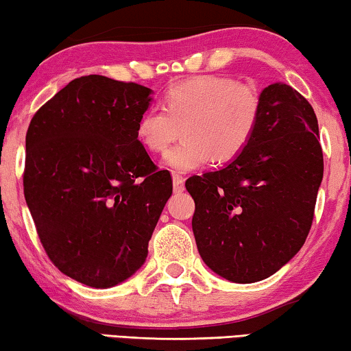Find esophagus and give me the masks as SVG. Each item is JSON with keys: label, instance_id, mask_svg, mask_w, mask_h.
Wrapping results in <instances>:
<instances>
[{"label": "esophagus", "instance_id": "34e87169", "mask_svg": "<svg viewBox=\"0 0 351 351\" xmlns=\"http://www.w3.org/2000/svg\"><path fill=\"white\" fill-rule=\"evenodd\" d=\"M172 184H174V191L180 193L185 190V179L180 174H172Z\"/></svg>", "mask_w": 351, "mask_h": 351}]
</instances>
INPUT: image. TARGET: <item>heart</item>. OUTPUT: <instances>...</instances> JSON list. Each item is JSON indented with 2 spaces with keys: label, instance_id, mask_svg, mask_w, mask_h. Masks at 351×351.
Here are the masks:
<instances>
[{
  "label": "heart",
  "instance_id": "heart-1",
  "mask_svg": "<svg viewBox=\"0 0 351 351\" xmlns=\"http://www.w3.org/2000/svg\"><path fill=\"white\" fill-rule=\"evenodd\" d=\"M165 107L142 113L137 138L148 152H165L184 128L185 138L165 155L176 171H191L214 158L227 162L249 145L262 114V99L252 84L230 76L204 75L171 86Z\"/></svg>",
  "mask_w": 351,
  "mask_h": 351
}]
</instances>
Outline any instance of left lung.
Segmentation results:
<instances>
[{"label":"left lung","mask_w":351,"mask_h":351,"mask_svg":"<svg viewBox=\"0 0 351 351\" xmlns=\"http://www.w3.org/2000/svg\"><path fill=\"white\" fill-rule=\"evenodd\" d=\"M261 99L249 145L223 169L185 182L201 258L243 285L271 276L304 246L324 169L308 100L282 83L263 89Z\"/></svg>","instance_id":"1"}]
</instances>
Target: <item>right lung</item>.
<instances>
[{"mask_svg":"<svg viewBox=\"0 0 351 351\" xmlns=\"http://www.w3.org/2000/svg\"><path fill=\"white\" fill-rule=\"evenodd\" d=\"M152 89L89 75L33 114L23 195L49 261L90 287H112L145 262L172 195L137 138Z\"/></svg>","mask_w":351,"mask_h":351,"instance_id":"add662e5","label":"right lung"}]
</instances>
